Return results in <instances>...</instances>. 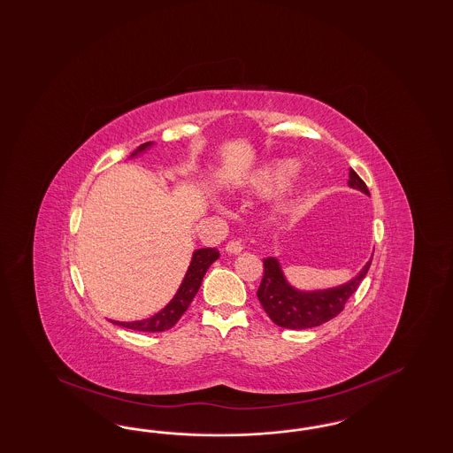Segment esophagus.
I'll return each mask as SVG.
<instances>
[{"mask_svg": "<svg viewBox=\"0 0 453 453\" xmlns=\"http://www.w3.org/2000/svg\"><path fill=\"white\" fill-rule=\"evenodd\" d=\"M242 250H244V246H242L241 241H229V242L226 244V250H227L229 254H239Z\"/></svg>", "mask_w": 453, "mask_h": 453, "instance_id": "obj_1", "label": "esophagus"}]
</instances>
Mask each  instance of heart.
I'll use <instances>...</instances> for the list:
<instances>
[{
    "instance_id": "heart-1",
    "label": "heart",
    "mask_w": 453,
    "mask_h": 453,
    "mask_svg": "<svg viewBox=\"0 0 453 453\" xmlns=\"http://www.w3.org/2000/svg\"><path fill=\"white\" fill-rule=\"evenodd\" d=\"M299 169V162L295 158H276L265 165H261L257 171L252 172L246 179V188H250L256 194H273L284 188ZM301 188H293L289 194H286L278 203V212H288L295 203Z\"/></svg>"
}]
</instances>
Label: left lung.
<instances>
[{"label": "left lung", "mask_w": 453, "mask_h": 453, "mask_svg": "<svg viewBox=\"0 0 453 453\" xmlns=\"http://www.w3.org/2000/svg\"><path fill=\"white\" fill-rule=\"evenodd\" d=\"M348 186L370 196L366 184L353 169H349ZM263 263L265 276L257 289V299L267 316L281 328L306 329L319 326L343 311L346 301L358 289L359 282L365 280L372 259L363 265L351 281L338 288L318 291H299L291 286L284 278L281 265L276 257H265Z\"/></svg>", "instance_id": "8db88e82"}]
</instances>
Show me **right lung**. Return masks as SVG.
I'll return each instance as SVG.
<instances>
[{
	"label": "right lung",
	"mask_w": 453,
	"mask_h": 453,
	"mask_svg": "<svg viewBox=\"0 0 453 453\" xmlns=\"http://www.w3.org/2000/svg\"><path fill=\"white\" fill-rule=\"evenodd\" d=\"M150 145H152V142L142 143L141 147L130 157L139 156L142 152H145ZM218 257L219 250L216 248H203V250H194L188 273L184 276V281L177 289L175 296L172 297L171 303L162 311L157 312L152 318L141 319V321H132V323L111 321V323L124 326V328L134 329V331H143V333H158V331L171 329L180 319V316L188 311V304L192 303V299L197 295V291L203 284V274L207 273L209 265H212Z\"/></svg>",
	"instance_id": "add662e5"
}]
</instances>
